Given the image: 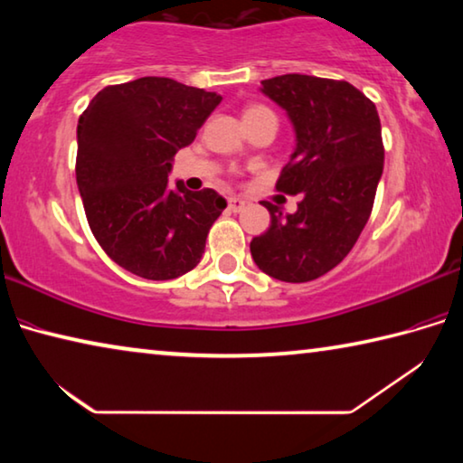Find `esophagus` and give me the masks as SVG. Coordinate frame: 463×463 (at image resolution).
Wrapping results in <instances>:
<instances>
[{
  "mask_svg": "<svg viewBox=\"0 0 463 463\" xmlns=\"http://www.w3.org/2000/svg\"><path fill=\"white\" fill-rule=\"evenodd\" d=\"M245 200L241 198H229V210H232V213H239V210L245 208Z\"/></svg>",
  "mask_w": 463,
  "mask_h": 463,
  "instance_id": "obj_1",
  "label": "esophagus"
}]
</instances>
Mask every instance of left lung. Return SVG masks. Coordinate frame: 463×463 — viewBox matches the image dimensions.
<instances>
[{
  "label": "left lung",
  "mask_w": 463,
  "mask_h": 463,
  "mask_svg": "<svg viewBox=\"0 0 463 463\" xmlns=\"http://www.w3.org/2000/svg\"><path fill=\"white\" fill-rule=\"evenodd\" d=\"M260 90L286 109L296 137L276 187L302 202L294 214L263 203L271 224L250 241V255L268 276L302 284L339 265L372 214L383 169L380 116L347 81L289 73Z\"/></svg>",
  "instance_id": "1"
}]
</instances>
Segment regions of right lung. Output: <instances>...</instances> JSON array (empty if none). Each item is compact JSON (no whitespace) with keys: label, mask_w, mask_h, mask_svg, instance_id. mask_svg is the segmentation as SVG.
<instances>
[{"label":"right lung","mask_w":463,"mask_h":463,"mask_svg":"<svg viewBox=\"0 0 463 463\" xmlns=\"http://www.w3.org/2000/svg\"><path fill=\"white\" fill-rule=\"evenodd\" d=\"M222 96L169 77L109 85L77 124V187L108 257L145 279H174L200 263L210 226L226 208L214 190L169 184L174 156Z\"/></svg>","instance_id":"obj_1"}]
</instances>
